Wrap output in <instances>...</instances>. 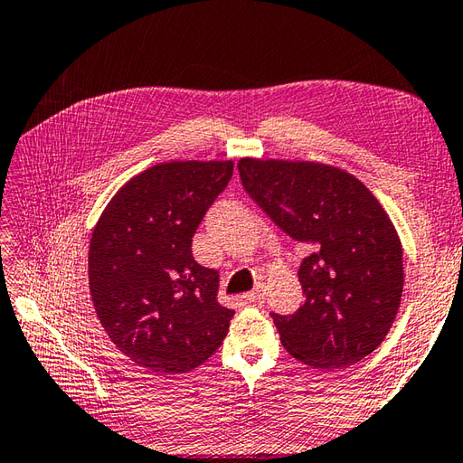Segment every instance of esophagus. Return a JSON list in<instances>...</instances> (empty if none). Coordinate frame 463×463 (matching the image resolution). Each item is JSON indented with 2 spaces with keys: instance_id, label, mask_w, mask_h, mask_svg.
Segmentation results:
<instances>
[{
  "instance_id": "34e87169",
  "label": "esophagus",
  "mask_w": 463,
  "mask_h": 463,
  "mask_svg": "<svg viewBox=\"0 0 463 463\" xmlns=\"http://www.w3.org/2000/svg\"><path fill=\"white\" fill-rule=\"evenodd\" d=\"M242 298L247 300V302H252V304H260V302H264V292H262V288L259 287V288H254V290L244 294Z\"/></svg>"
}]
</instances>
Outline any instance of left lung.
Returning a JSON list of instances; mask_svg holds the SVG:
<instances>
[{
    "label": "left lung",
    "instance_id": "left-lung-1",
    "mask_svg": "<svg viewBox=\"0 0 463 463\" xmlns=\"http://www.w3.org/2000/svg\"><path fill=\"white\" fill-rule=\"evenodd\" d=\"M244 191L290 239L310 247L300 262L302 307L270 314L282 346L314 368H346L386 338L402 302L398 232L356 176L307 161L241 159Z\"/></svg>",
    "mask_w": 463,
    "mask_h": 463
}]
</instances>
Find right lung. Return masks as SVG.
Masks as SVG:
<instances>
[{
	"label": "right lung",
	"instance_id": "1",
	"mask_svg": "<svg viewBox=\"0 0 463 463\" xmlns=\"http://www.w3.org/2000/svg\"><path fill=\"white\" fill-rule=\"evenodd\" d=\"M232 161H171L125 183L90 244V290L107 336L155 373L189 372L221 346L234 310L193 237L232 176Z\"/></svg>",
	"mask_w": 463,
	"mask_h": 463
}]
</instances>
